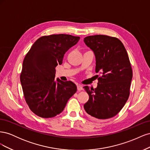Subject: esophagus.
<instances>
[{
	"label": "esophagus",
	"mask_w": 150,
	"mask_h": 150,
	"mask_svg": "<svg viewBox=\"0 0 150 150\" xmlns=\"http://www.w3.org/2000/svg\"><path fill=\"white\" fill-rule=\"evenodd\" d=\"M77 88H78V91H81V90H83V89L82 85H81V84H78V86H77Z\"/></svg>",
	"instance_id": "obj_1"
}]
</instances>
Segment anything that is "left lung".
<instances>
[{"instance_id": "8db88e82", "label": "left lung", "mask_w": 150, "mask_h": 150, "mask_svg": "<svg viewBox=\"0 0 150 150\" xmlns=\"http://www.w3.org/2000/svg\"><path fill=\"white\" fill-rule=\"evenodd\" d=\"M84 42L96 57L95 71L102 74L96 88L84 87L89 96L84 108L93 118H111L121 110L129 96L133 71L128 53L116 38L90 35Z\"/></svg>"}]
</instances>
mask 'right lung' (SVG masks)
Segmentation results:
<instances>
[{"label": "right lung", "mask_w": 150, "mask_h": 150, "mask_svg": "<svg viewBox=\"0 0 150 150\" xmlns=\"http://www.w3.org/2000/svg\"><path fill=\"white\" fill-rule=\"evenodd\" d=\"M80 38L52 34L39 38L27 53L20 80L25 100L37 116L49 118L64 110L77 91L72 81L55 80V68L62 63L64 54Z\"/></svg>", "instance_id": "add662e5"}]
</instances>
